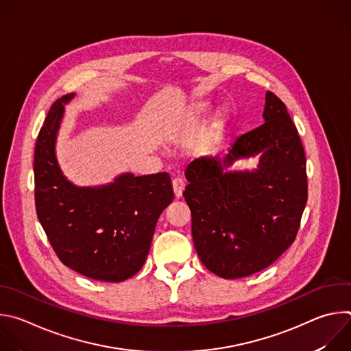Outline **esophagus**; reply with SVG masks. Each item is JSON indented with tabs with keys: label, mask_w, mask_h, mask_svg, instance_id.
I'll return each instance as SVG.
<instances>
[{
	"label": "esophagus",
	"mask_w": 351,
	"mask_h": 351,
	"mask_svg": "<svg viewBox=\"0 0 351 351\" xmlns=\"http://www.w3.org/2000/svg\"><path fill=\"white\" fill-rule=\"evenodd\" d=\"M172 186H173V193H175V195H176V198H179V197H182V194H183V190H184V180L182 179V178H175L173 180H172Z\"/></svg>",
	"instance_id": "34e87169"
}]
</instances>
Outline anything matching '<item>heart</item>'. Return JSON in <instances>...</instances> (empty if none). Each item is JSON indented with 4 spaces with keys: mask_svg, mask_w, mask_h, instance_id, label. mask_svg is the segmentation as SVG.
I'll use <instances>...</instances> for the list:
<instances>
[{
    "mask_svg": "<svg viewBox=\"0 0 351 351\" xmlns=\"http://www.w3.org/2000/svg\"><path fill=\"white\" fill-rule=\"evenodd\" d=\"M206 110H207V106H206L204 103H197V104L193 106V114H194V115H202V114L206 112ZM223 119H225V111L219 110V111L215 114V117H214V123H215V125H219V123L223 122Z\"/></svg>",
    "mask_w": 351,
    "mask_h": 351,
    "instance_id": "1",
    "label": "heart"
}]
</instances>
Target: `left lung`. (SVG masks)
I'll return each instance as SVG.
<instances>
[{
    "label": "left lung",
    "instance_id": "1",
    "mask_svg": "<svg viewBox=\"0 0 351 351\" xmlns=\"http://www.w3.org/2000/svg\"><path fill=\"white\" fill-rule=\"evenodd\" d=\"M263 118L228 154L197 158L184 172L197 254L223 279L275 263L294 241L307 203L304 148L286 106L271 91ZM254 156L257 169L231 171L236 160Z\"/></svg>",
    "mask_w": 351,
    "mask_h": 351
}]
</instances>
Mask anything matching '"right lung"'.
<instances>
[{
  "mask_svg": "<svg viewBox=\"0 0 351 351\" xmlns=\"http://www.w3.org/2000/svg\"><path fill=\"white\" fill-rule=\"evenodd\" d=\"M51 106L34 149V199L38 221L58 258L95 280L122 282L145 263L161 213L172 203L169 173H122L103 186H76L60 168L56 144L65 106Z\"/></svg>",
  "mask_w": 351,
  "mask_h": 351,
  "instance_id": "obj_1",
  "label": "right lung"
}]
</instances>
